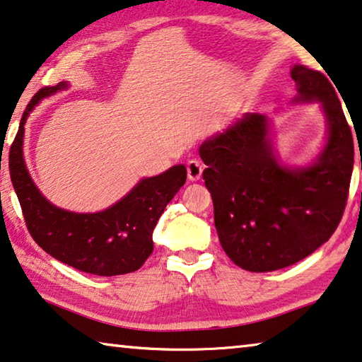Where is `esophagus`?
Listing matches in <instances>:
<instances>
[{
  "mask_svg": "<svg viewBox=\"0 0 362 362\" xmlns=\"http://www.w3.org/2000/svg\"><path fill=\"white\" fill-rule=\"evenodd\" d=\"M187 175H188V180H192V182H197V180L202 179V175H203V164L199 163V160H197V159L188 160V164H187Z\"/></svg>",
  "mask_w": 362,
  "mask_h": 362,
  "instance_id": "esophagus-1",
  "label": "esophagus"
}]
</instances>
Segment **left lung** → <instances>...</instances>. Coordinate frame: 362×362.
Segmentation results:
<instances>
[{
  "label": "left lung",
  "instance_id": "left-lung-1",
  "mask_svg": "<svg viewBox=\"0 0 362 362\" xmlns=\"http://www.w3.org/2000/svg\"><path fill=\"white\" fill-rule=\"evenodd\" d=\"M296 101H320L329 122L324 151L311 168H282L269 120L245 114L199 146L214 203L219 242L238 267L271 272L305 259L337 230L348 202L354 143L334 85L322 72L291 69Z\"/></svg>",
  "mask_w": 362,
  "mask_h": 362
}]
</instances>
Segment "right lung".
<instances>
[{"mask_svg":"<svg viewBox=\"0 0 362 362\" xmlns=\"http://www.w3.org/2000/svg\"><path fill=\"white\" fill-rule=\"evenodd\" d=\"M40 88L28 103L9 150L11 180L32 238L49 256L93 275H122L139 271L153 253V230L165 206L187 180L185 165L143 179L127 197L101 212L78 214L51 204L28 175L22 154L24 124L40 100L66 88Z\"/></svg>","mask_w":362,"mask_h":362,"instance_id":"add662e5","label":"right lung"}]
</instances>
